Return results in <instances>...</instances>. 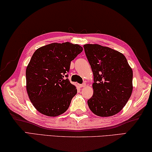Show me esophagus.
<instances>
[{"label":"esophagus","instance_id":"esophagus-1","mask_svg":"<svg viewBox=\"0 0 152 152\" xmlns=\"http://www.w3.org/2000/svg\"><path fill=\"white\" fill-rule=\"evenodd\" d=\"M86 86V83H83L82 84H79V87H80V88H83V87H85Z\"/></svg>","mask_w":152,"mask_h":152}]
</instances>
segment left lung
Returning a JSON list of instances; mask_svg holds the SVG:
<instances>
[{"instance_id": "left-lung-1", "label": "left lung", "mask_w": 152, "mask_h": 152, "mask_svg": "<svg viewBox=\"0 0 152 152\" xmlns=\"http://www.w3.org/2000/svg\"><path fill=\"white\" fill-rule=\"evenodd\" d=\"M94 74V94L88 100L97 116L106 117L119 113L133 91V71L123 54L99 45L83 46Z\"/></svg>"}]
</instances>
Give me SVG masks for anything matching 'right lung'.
Segmentation results:
<instances>
[{"label":"right lung","instance_id":"obj_1","mask_svg":"<svg viewBox=\"0 0 152 152\" xmlns=\"http://www.w3.org/2000/svg\"><path fill=\"white\" fill-rule=\"evenodd\" d=\"M83 51L78 44L53 43L37 49L26 69V88L31 102L44 115H61L76 95L68 77L71 62Z\"/></svg>","mask_w":152,"mask_h":152}]
</instances>
